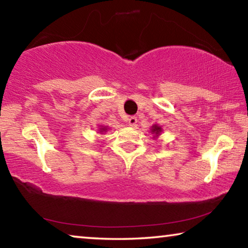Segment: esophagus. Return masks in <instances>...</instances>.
<instances>
[{
	"mask_svg": "<svg viewBox=\"0 0 248 248\" xmlns=\"http://www.w3.org/2000/svg\"><path fill=\"white\" fill-rule=\"evenodd\" d=\"M128 124H129V125H131V127H135V125L137 124V118H136V117H130L128 119Z\"/></svg>",
	"mask_w": 248,
	"mask_h": 248,
	"instance_id": "34e87169",
	"label": "esophagus"
}]
</instances>
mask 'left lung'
<instances>
[{
	"label": "left lung",
	"mask_w": 248,
	"mask_h": 248,
	"mask_svg": "<svg viewBox=\"0 0 248 248\" xmlns=\"http://www.w3.org/2000/svg\"><path fill=\"white\" fill-rule=\"evenodd\" d=\"M162 131V129H160V127H158V125H153V129H152V132L153 134L155 135H159V132Z\"/></svg>",
	"instance_id": "obj_1"
}]
</instances>
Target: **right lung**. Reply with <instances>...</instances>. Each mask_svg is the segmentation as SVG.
Segmentation results:
<instances>
[{"instance_id": "right-lung-1", "label": "right lung", "mask_w": 248, "mask_h": 248, "mask_svg": "<svg viewBox=\"0 0 248 248\" xmlns=\"http://www.w3.org/2000/svg\"><path fill=\"white\" fill-rule=\"evenodd\" d=\"M101 131H106V128H101Z\"/></svg>"}]
</instances>
